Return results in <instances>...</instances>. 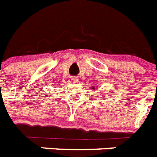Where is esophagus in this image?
<instances>
[{
    "instance_id": "1",
    "label": "esophagus",
    "mask_w": 157,
    "mask_h": 157,
    "mask_svg": "<svg viewBox=\"0 0 157 157\" xmlns=\"http://www.w3.org/2000/svg\"><path fill=\"white\" fill-rule=\"evenodd\" d=\"M71 80L72 82H78V78L71 77Z\"/></svg>"
}]
</instances>
